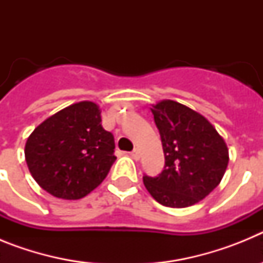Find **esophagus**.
Masks as SVG:
<instances>
[{
    "mask_svg": "<svg viewBox=\"0 0 263 263\" xmlns=\"http://www.w3.org/2000/svg\"><path fill=\"white\" fill-rule=\"evenodd\" d=\"M130 157L133 158V159L138 160V159H139V152H138V148H134L133 152H130Z\"/></svg>",
    "mask_w": 263,
    "mask_h": 263,
    "instance_id": "obj_1",
    "label": "esophagus"
}]
</instances>
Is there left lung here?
Listing matches in <instances>:
<instances>
[{"label":"left lung","instance_id":"obj_1","mask_svg":"<svg viewBox=\"0 0 263 263\" xmlns=\"http://www.w3.org/2000/svg\"><path fill=\"white\" fill-rule=\"evenodd\" d=\"M152 111L164 167L158 176L143 175V184L162 205H194L221 182L229 162L227 145L210 121L185 105L164 100Z\"/></svg>","mask_w":263,"mask_h":263}]
</instances>
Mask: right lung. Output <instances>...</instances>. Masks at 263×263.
<instances>
[{"instance_id": "right-lung-1", "label": "right lung", "mask_w": 263, "mask_h": 263, "mask_svg": "<svg viewBox=\"0 0 263 263\" xmlns=\"http://www.w3.org/2000/svg\"><path fill=\"white\" fill-rule=\"evenodd\" d=\"M32 178L55 197L76 200L101 184L115 163V138L101 126L99 106L73 104L43 121L27 138Z\"/></svg>"}]
</instances>
